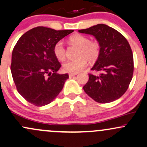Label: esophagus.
<instances>
[{
    "label": "esophagus",
    "instance_id": "obj_1",
    "mask_svg": "<svg viewBox=\"0 0 147 147\" xmlns=\"http://www.w3.org/2000/svg\"><path fill=\"white\" fill-rule=\"evenodd\" d=\"M77 75V73H69V77H73V76H75Z\"/></svg>",
    "mask_w": 147,
    "mask_h": 147
}]
</instances>
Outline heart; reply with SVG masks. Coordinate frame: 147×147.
<instances>
[{
	"instance_id": "b5f03b06",
	"label": "heart",
	"mask_w": 147,
	"mask_h": 147,
	"mask_svg": "<svg viewBox=\"0 0 147 147\" xmlns=\"http://www.w3.org/2000/svg\"><path fill=\"white\" fill-rule=\"evenodd\" d=\"M72 45L79 47L77 58L68 59L63 63V70L70 73H77L86 67L88 60L94 62L100 55V44L97 41H90L87 36L82 34L72 35L69 38ZM53 52L57 59L62 61L65 57V49L61 41L57 42L53 47Z\"/></svg>"
}]
</instances>
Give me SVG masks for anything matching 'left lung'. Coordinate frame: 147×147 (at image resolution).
I'll list each match as a JSON object with an SVG mask.
<instances>
[{"label": "left lung", "mask_w": 147, "mask_h": 147, "mask_svg": "<svg viewBox=\"0 0 147 147\" xmlns=\"http://www.w3.org/2000/svg\"><path fill=\"white\" fill-rule=\"evenodd\" d=\"M79 32L93 35L100 44V55L83 87L95 102L105 104L119 99L126 92L133 77V55L126 38L113 28L97 24Z\"/></svg>", "instance_id": "8db88e82"}]
</instances>
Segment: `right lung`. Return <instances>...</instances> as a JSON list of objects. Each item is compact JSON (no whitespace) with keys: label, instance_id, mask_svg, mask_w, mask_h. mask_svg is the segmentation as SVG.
<instances>
[{"label":"right lung","instance_id":"obj_1","mask_svg":"<svg viewBox=\"0 0 147 147\" xmlns=\"http://www.w3.org/2000/svg\"><path fill=\"white\" fill-rule=\"evenodd\" d=\"M74 30L36 27L21 36L11 55V72L18 92L36 106L50 104L63 89L68 74L59 75L61 66L55 56L57 42Z\"/></svg>","mask_w":147,"mask_h":147}]
</instances>
